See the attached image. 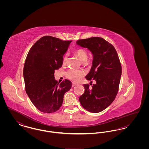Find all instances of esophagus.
I'll return each mask as SVG.
<instances>
[{"mask_svg": "<svg viewBox=\"0 0 149 149\" xmlns=\"http://www.w3.org/2000/svg\"><path fill=\"white\" fill-rule=\"evenodd\" d=\"M76 85H77V84H76V83H72V87H74V86H76Z\"/></svg>", "mask_w": 149, "mask_h": 149, "instance_id": "obj_1", "label": "esophagus"}]
</instances>
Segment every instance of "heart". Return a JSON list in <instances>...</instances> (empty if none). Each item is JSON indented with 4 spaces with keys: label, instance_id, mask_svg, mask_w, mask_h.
<instances>
[{
    "label": "heart",
    "instance_id": "1",
    "mask_svg": "<svg viewBox=\"0 0 149 149\" xmlns=\"http://www.w3.org/2000/svg\"><path fill=\"white\" fill-rule=\"evenodd\" d=\"M74 54L78 57L79 60L81 62L86 61L87 60V58H88L87 52L83 49H79L75 50L74 52ZM66 59H67V56H65L64 57V60H63L64 63H65V61H66ZM84 73L83 71L77 70L75 69H70L66 73L67 77L75 81H79L84 75Z\"/></svg>",
    "mask_w": 149,
    "mask_h": 149
}]
</instances>
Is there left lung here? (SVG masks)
I'll list each match as a JSON object with an SVG mask.
<instances>
[{"label": "left lung", "instance_id": "1", "mask_svg": "<svg viewBox=\"0 0 149 149\" xmlns=\"http://www.w3.org/2000/svg\"><path fill=\"white\" fill-rule=\"evenodd\" d=\"M77 44L92 54V66L85 78L95 83L91 88L83 85L85 91L79 101L88 111L98 113L113 102L118 93L122 74L120 59L113 46L103 38L79 40Z\"/></svg>", "mask_w": 149, "mask_h": 149}]
</instances>
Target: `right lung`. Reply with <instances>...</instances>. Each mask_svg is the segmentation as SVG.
<instances>
[{
  "label": "right lung",
  "mask_w": 149,
  "mask_h": 149,
  "mask_svg": "<svg viewBox=\"0 0 149 149\" xmlns=\"http://www.w3.org/2000/svg\"><path fill=\"white\" fill-rule=\"evenodd\" d=\"M71 42L43 36L32 46L26 57L23 69L26 91L33 105L43 113L58 110L64 94L71 89L70 81L65 79L58 83L54 77Z\"/></svg>",
  "instance_id": "obj_1"
}]
</instances>
